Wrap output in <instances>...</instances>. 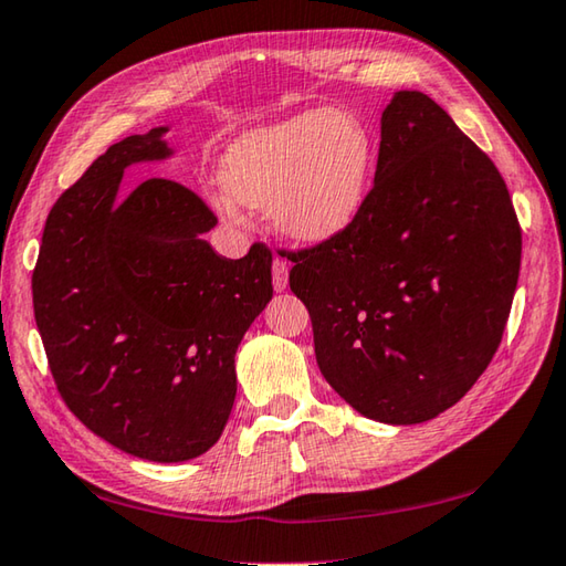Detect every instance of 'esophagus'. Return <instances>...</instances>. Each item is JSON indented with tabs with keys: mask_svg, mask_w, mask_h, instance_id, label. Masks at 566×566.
<instances>
[{
	"mask_svg": "<svg viewBox=\"0 0 566 566\" xmlns=\"http://www.w3.org/2000/svg\"><path fill=\"white\" fill-rule=\"evenodd\" d=\"M272 284L276 292H284L286 284H290V266L282 260V256H274L272 264Z\"/></svg>",
	"mask_w": 566,
	"mask_h": 566,
	"instance_id": "obj_1",
	"label": "esophagus"
}]
</instances>
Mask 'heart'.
Returning a JSON list of instances; mask_svg holds the SVG:
<instances>
[{
  "label": "heart",
  "instance_id": "b5f03b06",
  "mask_svg": "<svg viewBox=\"0 0 566 566\" xmlns=\"http://www.w3.org/2000/svg\"><path fill=\"white\" fill-rule=\"evenodd\" d=\"M376 172V140L346 108H312L244 133L222 156L212 208L232 228L248 210L270 212L272 228L296 244H324L364 212Z\"/></svg>",
  "mask_w": 566,
  "mask_h": 566
}]
</instances>
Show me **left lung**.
<instances>
[{
  "label": "left lung",
  "instance_id": "1",
  "mask_svg": "<svg viewBox=\"0 0 566 566\" xmlns=\"http://www.w3.org/2000/svg\"><path fill=\"white\" fill-rule=\"evenodd\" d=\"M520 254L495 163L433 98L396 91L364 212L332 242L292 254L318 371L378 423L440 416L497 352Z\"/></svg>",
  "mask_w": 566,
  "mask_h": 566
}]
</instances>
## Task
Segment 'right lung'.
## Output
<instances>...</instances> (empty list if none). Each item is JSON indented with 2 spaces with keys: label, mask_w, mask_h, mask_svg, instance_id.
<instances>
[{
  "label": "right lung",
  "mask_w": 566,
  "mask_h": 566,
  "mask_svg": "<svg viewBox=\"0 0 566 566\" xmlns=\"http://www.w3.org/2000/svg\"><path fill=\"white\" fill-rule=\"evenodd\" d=\"M168 126L98 156L51 208L32 276L51 374L91 433L153 462L218 443L238 394L234 354L272 300V252L224 260L218 218L166 178L123 188L138 163L176 156Z\"/></svg>",
  "instance_id": "1"
}]
</instances>
